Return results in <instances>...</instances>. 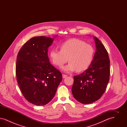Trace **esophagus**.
<instances>
[{"instance_id":"34e87169","label":"esophagus","mask_w":127,"mask_h":127,"mask_svg":"<svg viewBox=\"0 0 127 127\" xmlns=\"http://www.w3.org/2000/svg\"><path fill=\"white\" fill-rule=\"evenodd\" d=\"M66 77H67V75H65V74H63V75H62V77H63V79L65 78Z\"/></svg>"}]
</instances>
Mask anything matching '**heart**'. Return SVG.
Masks as SVG:
<instances>
[{"label":"heart","mask_w":127,"mask_h":127,"mask_svg":"<svg viewBox=\"0 0 127 127\" xmlns=\"http://www.w3.org/2000/svg\"><path fill=\"white\" fill-rule=\"evenodd\" d=\"M60 50L53 48L50 51L49 57L56 66L61 67L67 61V65L62 67L66 73L87 69L92 62L94 49L91 45L77 38H71L61 43Z\"/></svg>","instance_id":"1"}]
</instances>
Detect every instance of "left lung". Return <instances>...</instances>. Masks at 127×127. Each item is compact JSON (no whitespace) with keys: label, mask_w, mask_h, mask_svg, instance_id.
Segmentation results:
<instances>
[{"label":"left lung","mask_w":127,"mask_h":127,"mask_svg":"<svg viewBox=\"0 0 127 127\" xmlns=\"http://www.w3.org/2000/svg\"><path fill=\"white\" fill-rule=\"evenodd\" d=\"M96 52L90 66L80 75L74 76L72 93L79 102L89 104L99 99L105 92L109 82L110 61L104 46L93 37Z\"/></svg>","instance_id":"left-lung-1"}]
</instances>
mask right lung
<instances>
[{
	"label": "right lung",
	"instance_id": "add662e5",
	"mask_svg": "<svg viewBox=\"0 0 127 127\" xmlns=\"http://www.w3.org/2000/svg\"><path fill=\"white\" fill-rule=\"evenodd\" d=\"M54 38L33 37L17 56L16 73L20 89L29 102L37 106L52 100L62 80L61 73L50 64L48 55Z\"/></svg>",
	"mask_w": 127,
	"mask_h": 127
}]
</instances>
